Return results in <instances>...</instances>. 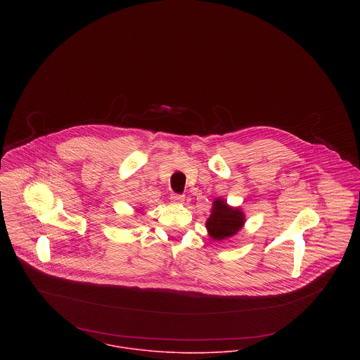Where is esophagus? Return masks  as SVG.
<instances>
[{
    "mask_svg": "<svg viewBox=\"0 0 360 360\" xmlns=\"http://www.w3.org/2000/svg\"><path fill=\"white\" fill-rule=\"evenodd\" d=\"M170 198H172V201H174V202H183V201H184V195L176 194V193H173V194L170 195Z\"/></svg>",
    "mask_w": 360,
    "mask_h": 360,
    "instance_id": "1",
    "label": "esophagus"
}]
</instances>
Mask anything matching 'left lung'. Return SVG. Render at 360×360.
I'll return each instance as SVG.
<instances>
[{
    "mask_svg": "<svg viewBox=\"0 0 360 360\" xmlns=\"http://www.w3.org/2000/svg\"><path fill=\"white\" fill-rule=\"evenodd\" d=\"M244 214L240 209L227 205L217 200L213 202L212 213L206 221V229L213 240H224L240 231L244 224Z\"/></svg>",
    "mask_w": 360,
    "mask_h": 360,
    "instance_id": "1",
    "label": "left lung"
}]
</instances>
